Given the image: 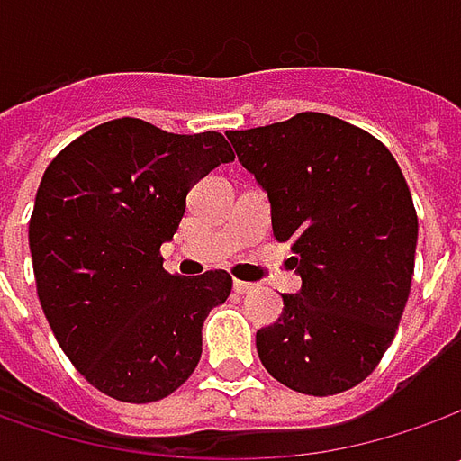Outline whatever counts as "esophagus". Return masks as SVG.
Instances as JSON below:
<instances>
[{"instance_id": "1", "label": "esophagus", "mask_w": 461, "mask_h": 461, "mask_svg": "<svg viewBox=\"0 0 461 461\" xmlns=\"http://www.w3.org/2000/svg\"><path fill=\"white\" fill-rule=\"evenodd\" d=\"M233 290L239 294H246L254 290V285H251V282H240V279H236V282H233Z\"/></svg>"}]
</instances>
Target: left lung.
<instances>
[{
    "mask_svg": "<svg viewBox=\"0 0 461 461\" xmlns=\"http://www.w3.org/2000/svg\"><path fill=\"white\" fill-rule=\"evenodd\" d=\"M272 204V230L290 240L297 294L257 330L261 364L305 395H336L375 372L411 294L418 218L393 153L339 117L300 113L228 131Z\"/></svg>",
    "mask_w": 461,
    "mask_h": 461,
    "instance_id": "left-lung-1",
    "label": "left lung"
}]
</instances>
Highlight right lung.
<instances>
[{
    "instance_id": "add662e5",
    "label": "right lung",
    "mask_w": 461,
    "mask_h": 461,
    "mask_svg": "<svg viewBox=\"0 0 461 461\" xmlns=\"http://www.w3.org/2000/svg\"><path fill=\"white\" fill-rule=\"evenodd\" d=\"M236 153L215 131L176 135L138 117L102 122L45 168L30 215L38 300L63 354L99 393L153 402L189 380L225 269L168 275L186 192Z\"/></svg>"
}]
</instances>
